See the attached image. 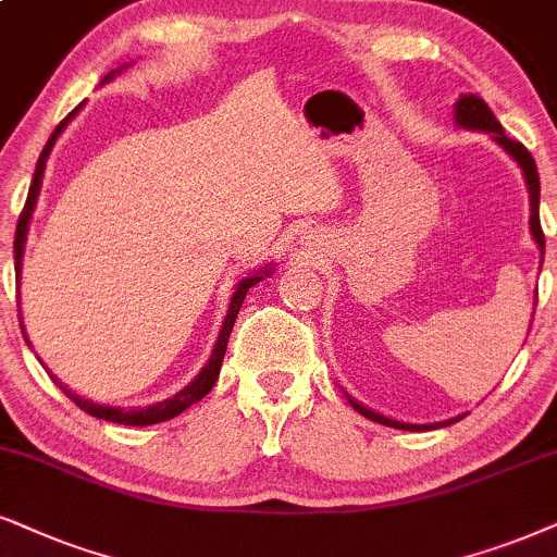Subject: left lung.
<instances>
[{"instance_id": "1", "label": "left lung", "mask_w": 557, "mask_h": 557, "mask_svg": "<svg viewBox=\"0 0 557 557\" xmlns=\"http://www.w3.org/2000/svg\"><path fill=\"white\" fill-rule=\"evenodd\" d=\"M455 112H457V123L466 125V128H473V131H485V133H494V138L498 140V146H504V151L509 153V157L517 161L519 166H522L524 172V180H527V187H530V206H532V218H530V228H532V236L534 242H537L540 251L545 255V234H542V226H540V177H537V166H534V159L532 153L524 149L519 140L509 138L502 128V123L496 121V115L491 112L488 104H485L481 97L475 95H468L462 97L460 102L455 104ZM349 404L355 411H360L362 417H368L370 421H377V424H385V426H393V429H406V432H421V429H429V426H447L453 424V421H460L462 417L457 419H449L445 424H426V426H419V424H404V421H393V419H385L380 417V413L370 411V408H364L357 404V400L349 398Z\"/></svg>"}]
</instances>
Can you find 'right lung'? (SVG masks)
<instances>
[{"label":"right lung","mask_w":557,"mask_h":557,"mask_svg":"<svg viewBox=\"0 0 557 557\" xmlns=\"http://www.w3.org/2000/svg\"><path fill=\"white\" fill-rule=\"evenodd\" d=\"M112 76V74H110ZM110 76H104V82L110 79ZM82 110V104L76 110L69 112L63 121L55 125V131L51 133V138H48L46 149L40 151V159L38 164H35V174H33V182H30V193H27V200H25V208L23 213H20V221H17V231H15V272L20 277V262H23V246H25V234H27V223H30V215H33V208H35V200H38V193H40V180H44V169H46V159L48 153H51V146L55 144V138H59V133L66 128L69 121L76 115V112ZM264 272L270 274V267H264ZM259 280H262V272L251 274V277H246L238 283L234 298H231V308L226 313V321H223V329H221V336H218L215 342V349L213 355H210V362L202 368L200 375H197L193 383L187 385L185 391H180L174 398H166L161 400L157 406H149V408H131V411H125V408H110V406H97L91 404V400H84L79 396H74L72 391H66L59 380H53L59 388L66 393L69 398L74 400L76 406L82 408V411H87L89 417H97V419H104V421H115V424H125V426H146V424H159V421H166V419H174L180 417L185 408H189L197 400H202L208 396L210 391H213L215 380H218V372H221V362L223 357H226V347H228V336H231V329H234L236 323V315H238V308H242V302L246 298V290H249L251 285H257Z\"/></svg>","instance_id":"add662e5"}]
</instances>
